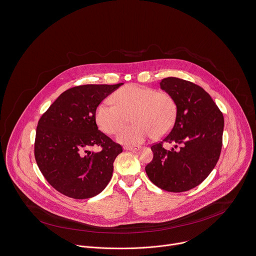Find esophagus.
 Segmentation results:
<instances>
[{"label": "esophagus", "mask_w": 256, "mask_h": 256, "mask_svg": "<svg viewBox=\"0 0 256 256\" xmlns=\"http://www.w3.org/2000/svg\"><path fill=\"white\" fill-rule=\"evenodd\" d=\"M138 148L137 146H125L124 150H136Z\"/></svg>", "instance_id": "1"}]
</instances>
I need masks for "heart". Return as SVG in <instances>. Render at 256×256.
Segmentation results:
<instances>
[{"label":"heart","mask_w":256,"mask_h":256,"mask_svg":"<svg viewBox=\"0 0 256 256\" xmlns=\"http://www.w3.org/2000/svg\"><path fill=\"white\" fill-rule=\"evenodd\" d=\"M114 104L102 102L96 110L102 131L116 134L132 117L133 126L120 130L117 139L124 144H139L152 136H162L174 126L177 104L166 92L139 84H127L112 96Z\"/></svg>","instance_id":"heart-1"}]
</instances>
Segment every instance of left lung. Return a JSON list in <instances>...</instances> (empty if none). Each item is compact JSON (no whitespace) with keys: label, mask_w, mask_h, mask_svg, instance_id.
<instances>
[{"label":"left lung","mask_w":256,"mask_h":256,"mask_svg":"<svg viewBox=\"0 0 256 256\" xmlns=\"http://www.w3.org/2000/svg\"><path fill=\"white\" fill-rule=\"evenodd\" d=\"M160 85L174 98L177 116L168 134L152 146L154 158L146 172L160 189L184 192L204 182L216 164L222 146L224 116L210 96L197 84L168 77ZM166 143L176 148L166 151ZM178 145L180 148L176 150Z\"/></svg>","instance_id":"1"}]
</instances>
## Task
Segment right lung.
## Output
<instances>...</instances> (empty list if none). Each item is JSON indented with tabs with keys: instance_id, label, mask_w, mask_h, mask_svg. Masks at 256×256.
Returning <instances> with one entry per match:
<instances>
[{
	"instance_id": "right-lung-1",
	"label": "right lung",
	"mask_w": 256,
	"mask_h": 256,
	"mask_svg": "<svg viewBox=\"0 0 256 256\" xmlns=\"http://www.w3.org/2000/svg\"><path fill=\"white\" fill-rule=\"evenodd\" d=\"M118 84H85L64 92L40 117L34 158L46 180L60 193L86 200L110 182L114 162L123 152L119 144L98 130L96 106ZM98 146L101 150H90Z\"/></svg>"
}]
</instances>
